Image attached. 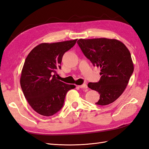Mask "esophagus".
<instances>
[{"mask_svg":"<svg viewBox=\"0 0 149 149\" xmlns=\"http://www.w3.org/2000/svg\"><path fill=\"white\" fill-rule=\"evenodd\" d=\"M78 87L80 88H83V89H87L88 88V86L86 84H83L82 85H79L78 86Z\"/></svg>","mask_w":149,"mask_h":149,"instance_id":"esophagus-1","label":"esophagus"}]
</instances>
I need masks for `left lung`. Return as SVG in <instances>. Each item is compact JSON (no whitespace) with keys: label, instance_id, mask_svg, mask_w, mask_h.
<instances>
[{"label":"left lung","instance_id":"left-lung-1","mask_svg":"<svg viewBox=\"0 0 149 149\" xmlns=\"http://www.w3.org/2000/svg\"><path fill=\"white\" fill-rule=\"evenodd\" d=\"M77 43L93 66L101 68L100 80L88 84L100 94L96 104L106 106L113 102L123 93L133 73L134 64L129 49L116 39H79Z\"/></svg>","mask_w":149,"mask_h":149}]
</instances>
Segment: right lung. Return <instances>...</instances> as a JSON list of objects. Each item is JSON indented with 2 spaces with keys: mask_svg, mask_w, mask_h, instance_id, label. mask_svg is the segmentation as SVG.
Returning a JSON list of instances; mask_svg holds the SVG:
<instances>
[{
  "mask_svg": "<svg viewBox=\"0 0 149 149\" xmlns=\"http://www.w3.org/2000/svg\"><path fill=\"white\" fill-rule=\"evenodd\" d=\"M77 39L56 43H43L35 47L26 58L20 76L25 97L40 115L51 116L63 106L67 92L74 89L56 77L61 69L63 56L73 47Z\"/></svg>",
  "mask_w": 149,
  "mask_h": 149,
  "instance_id": "add662e5",
  "label": "right lung"
}]
</instances>
